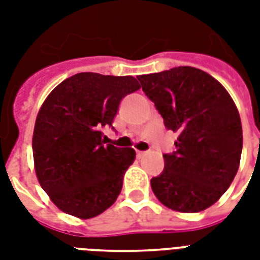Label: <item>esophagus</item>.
Returning a JSON list of instances; mask_svg holds the SVG:
<instances>
[{
    "label": "esophagus",
    "mask_w": 260,
    "mask_h": 260,
    "mask_svg": "<svg viewBox=\"0 0 260 260\" xmlns=\"http://www.w3.org/2000/svg\"><path fill=\"white\" fill-rule=\"evenodd\" d=\"M136 155H138L139 159H142L143 156L146 155V152H144V151H136Z\"/></svg>",
    "instance_id": "34e87169"
}]
</instances>
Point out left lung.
Segmentation results:
<instances>
[{
    "instance_id": "1",
    "label": "left lung",
    "mask_w": 260,
    "mask_h": 260,
    "mask_svg": "<svg viewBox=\"0 0 260 260\" xmlns=\"http://www.w3.org/2000/svg\"><path fill=\"white\" fill-rule=\"evenodd\" d=\"M143 91L177 132V151L165 154V169L151 179L163 205L197 213L220 200L239 170L243 148L240 114L225 87L190 66L139 75Z\"/></svg>"
}]
</instances>
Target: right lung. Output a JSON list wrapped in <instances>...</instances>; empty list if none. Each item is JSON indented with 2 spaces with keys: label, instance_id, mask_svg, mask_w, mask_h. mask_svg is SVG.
Segmentation results:
<instances>
[{
  "label": "right lung",
  "instance_id": "right-lung-1",
  "mask_svg": "<svg viewBox=\"0 0 260 260\" xmlns=\"http://www.w3.org/2000/svg\"><path fill=\"white\" fill-rule=\"evenodd\" d=\"M136 78L79 73L44 100L35 122L32 150L36 177L59 209L74 217H95L117 200L134 148L105 144L102 126L112 125Z\"/></svg>",
  "mask_w": 260,
  "mask_h": 260
}]
</instances>
